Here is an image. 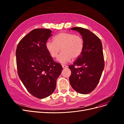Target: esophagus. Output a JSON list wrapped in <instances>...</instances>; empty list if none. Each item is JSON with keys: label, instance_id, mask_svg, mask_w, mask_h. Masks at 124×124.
<instances>
[{"label": "esophagus", "instance_id": "obj_1", "mask_svg": "<svg viewBox=\"0 0 124 124\" xmlns=\"http://www.w3.org/2000/svg\"><path fill=\"white\" fill-rule=\"evenodd\" d=\"M62 68H67V67H67L66 65H62Z\"/></svg>", "mask_w": 124, "mask_h": 124}]
</instances>
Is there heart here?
Returning a JSON list of instances; mask_svg holds the SVG:
<instances>
[{"label":"heart","instance_id":"heart-1","mask_svg":"<svg viewBox=\"0 0 124 124\" xmlns=\"http://www.w3.org/2000/svg\"><path fill=\"white\" fill-rule=\"evenodd\" d=\"M84 40L79 35L72 33L62 32L56 35L54 41L48 40L46 44V50L52 57L55 58L62 50V53L57 58L62 63L71 61L72 58L77 59L82 54L84 49Z\"/></svg>","mask_w":124,"mask_h":124}]
</instances>
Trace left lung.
<instances>
[{"label": "left lung", "instance_id": "8db88e82", "mask_svg": "<svg viewBox=\"0 0 124 124\" xmlns=\"http://www.w3.org/2000/svg\"><path fill=\"white\" fill-rule=\"evenodd\" d=\"M71 29L80 32L84 46L81 56L73 65L69 66L71 71L70 83L78 93L88 94L96 87L104 69L102 43L98 37L87 29L76 27Z\"/></svg>", "mask_w": 124, "mask_h": 124}]
</instances>
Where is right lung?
Here are the masks:
<instances>
[{
  "label": "right lung",
  "mask_w": 124,
  "mask_h": 124,
  "mask_svg": "<svg viewBox=\"0 0 124 124\" xmlns=\"http://www.w3.org/2000/svg\"><path fill=\"white\" fill-rule=\"evenodd\" d=\"M52 32L48 29H33L21 39L16 50L18 76L28 92L39 99L54 92L62 70L46 50V44Z\"/></svg>",
  "instance_id": "obj_1"
}]
</instances>
